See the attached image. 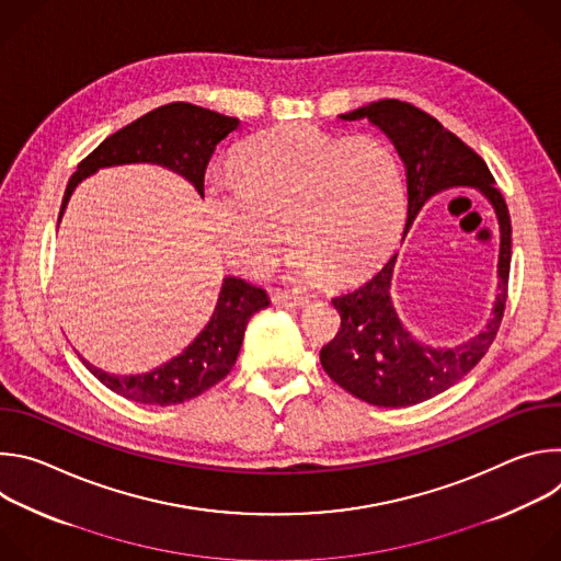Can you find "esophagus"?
Wrapping results in <instances>:
<instances>
[{"label": "esophagus", "mask_w": 561, "mask_h": 561, "mask_svg": "<svg viewBox=\"0 0 561 561\" xmlns=\"http://www.w3.org/2000/svg\"><path fill=\"white\" fill-rule=\"evenodd\" d=\"M273 304L275 306H284V308H304L308 306V297L299 295V293H290V290H279L273 295Z\"/></svg>", "instance_id": "34e87169"}]
</instances>
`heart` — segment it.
Instances as JSON below:
<instances>
[{
  "mask_svg": "<svg viewBox=\"0 0 561 561\" xmlns=\"http://www.w3.org/2000/svg\"><path fill=\"white\" fill-rule=\"evenodd\" d=\"M206 210L234 268L271 273L288 228L293 277L322 282L331 273L355 277L390 249L404 221L407 184L394 150L373 135L284 124L244 144L239 178L213 180Z\"/></svg>",
  "mask_w": 561,
  "mask_h": 561,
  "instance_id": "b5f03b06",
  "label": "heart"
}]
</instances>
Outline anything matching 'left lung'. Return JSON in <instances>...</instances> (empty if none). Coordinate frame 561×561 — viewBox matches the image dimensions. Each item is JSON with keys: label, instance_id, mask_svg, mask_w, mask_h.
<instances>
[{"label": "left lung", "instance_id": "1", "mask_svg": "<svg viewBox=\"0 0 561 561\" xmlns=\"http://www.w3.org/2000/svg\"><path fill=\"white\" fill-rule=\"evenodd\" d=\"M340 117L344 122L368 119L402 157L409 186L407 232L431 197L455 186L482 193L500 224L497 297L493 312L486 327L461 344L431 346L404 327L390 297L397 255L366 284L333 299L342 317V329L333 342L319 351L324 370L362 402L383 409H404L455 386L491 348L508 295L511 215L484 159L417 106L399 100H379Z\"/></svg>", "mask_w": 561, "mask_h": 561}]
</instances>
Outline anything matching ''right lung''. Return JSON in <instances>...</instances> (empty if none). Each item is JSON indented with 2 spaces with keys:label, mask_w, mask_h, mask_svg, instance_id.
<instances>
[{
  "label": "right lung",
  "mask_w": 561,
  "mask_h": 561,
  "mask_svg": "<svg viewBox=\"0 0 561 561\" xmlns=\"http://www.w3.org/2000/svg\"><path fill=\"white\" fill-rule=\"evenodd\" d=\"M239 128L237 117L215 111L173 102L159 106L122 130L106 137L70 178L59 219L75 186L95 175L100 169L122 164H157L186 178L204 197V173L221 139ZM57 219V224H59ZM271 304L264 288L242 279L224 277L215 310L204 331L171 362L139 375H111L82 355V364L113 392L137 404L173 407L193 399L221 381L244 342L249 319Z\"/></svg>",
  "instance_id": "1"
}]
</instances>
